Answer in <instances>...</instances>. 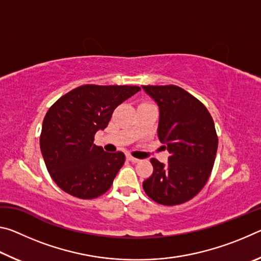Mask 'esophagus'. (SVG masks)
I'll list each match as a JSON object with an SVG mask.
<instances>
[{"instance_id": "1", "label": "esophagus", "mask_w": 261, "mask_h": 261, "mask_svg": "<svg viewBox=\"0 0 261 261\" xmlns=\"http://www.w3.org/2000/svg\"><path fill=\"white\" fill-rule=\"evenodd\" d=\"M126 159H127V161H130V162H132V163H137V162H139V159H136V158L131 156V155H127V156H126Z\"/></svg>"}]
</instances>
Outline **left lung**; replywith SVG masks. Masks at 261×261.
I'll use <instances>...</instances> for the list:
<instances>
[{
	"instance_id": "1",
	"label": "left lung",
	"mask_w": 261,
	"mask_h": 261,
	"mask_svg": "<svg viewBox=\"0 0 261 261\" xmlns=\"http://www.w3.org/2000/svg\"><path fill=\"white\" fill-rule=\"evenodd\" d=\"M143 88L160 109L158 136L170 153L167 166L151 159L153 174L143 188L158 204H183L200 192L213 169L218 151L213 118L199 100L178 86Z\"/></svg>"
}]
</instances>
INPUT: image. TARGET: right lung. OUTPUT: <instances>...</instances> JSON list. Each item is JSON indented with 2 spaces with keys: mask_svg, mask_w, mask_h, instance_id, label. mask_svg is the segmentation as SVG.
<instances>
[{
  "mask_svg": "<svg viewBox=\"0 0 261 261\" xmlns=\"http://www.w3.org/2000/svg\"><path fill=\"white\" fill-rule=\"evenodd\" d=\"M138 91V86L83 85L48 109L40 148L48 173L64 192L93 199L112 187L125 155L105 152L93 144L94 135L107 127L115 108Z\"/></svg>",
  "mask_w": 261,
  "mask_h": 261,
  "instance_id": "right-lung-1",
  "label": "right lung"
}]
</instances>
